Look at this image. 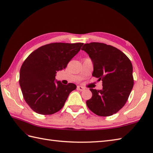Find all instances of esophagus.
I'll list each match as a JSON object with an SVG mask.
<instances>
[{
    "label": "esophagus",
    "instance_id": "34e87169",
    "mask_svg": "<svg viewBox=\"0 0 153 153\" xmlns=\"http://www.w3.org/2000/svg\"><path fill=\"white\" fill-rule=\"evenodd\" d=\"M77 88L79 91H84L85 89V87H82V86H77Z\"/></svg>",
    "mask_w": 153,
    "mask_h": 153
}]
</instances>
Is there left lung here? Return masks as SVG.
Wrapping results in <instances>:
<instances>
[{
	"mask_svg": "<svg viewBox=\"0 0 153 153\" xmlns=\"http://www.w3.org/2000/svg\"><path fill=\"white\" fill-rule=\"evenodd\" d=\"M86 51L93 62V77L102 81V90L90 88L92 98L87 107L96 115L111 116L125 105L134 86L132 65L128 57L112 45L99 42L85 44Z\"/></svg>",
	"mask_w": 153,
	"mask_h": 153,
	"instance_id": "1",
	"label": "left lung"
}]
</instances>
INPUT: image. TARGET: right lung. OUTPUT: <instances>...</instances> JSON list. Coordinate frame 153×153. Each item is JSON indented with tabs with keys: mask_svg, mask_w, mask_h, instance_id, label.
<instances>
[{
	"mask_svg": "<svg viewBox=\"0 0 153 153\" xmlns=\"http://www.w3.org/2000/svg\"><path fill=\"white\" fill-rule=\"evenodd\" d=\"M83 45L61 42L46 44L25 60L20 69L19 85L25 100L34 111L52 115L62 109L76 85L55 81L56 74L66 68Z\"/></svg>",
	"mask_w": 153,
	"mask_h": 153,
	"instance_id": "add662e5",
	"label": "right lung"
}]
</instances>
